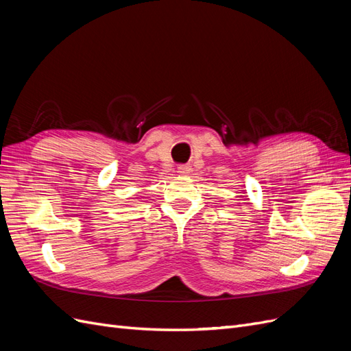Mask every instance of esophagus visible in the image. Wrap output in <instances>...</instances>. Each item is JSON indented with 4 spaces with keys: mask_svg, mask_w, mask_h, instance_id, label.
<instances>
[{
    "mask_svg": "<svg viewBox=\"0 0 351 351\" xmlns=\"http://www.w3.org/2000/svg\"><path fill=\"white\" fill-rule=\"evenodd\" d=\"M177 173H178L180 176H186V174L190 173V167H189V165H178V167H177Z\"/></svg>",
    "mask_w": 351,
    "mask_h": 351,
    "instance_id": "1",
    "label": "esophagus"
}]
</instances>
